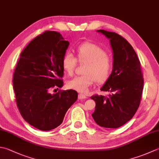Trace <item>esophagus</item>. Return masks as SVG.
<instances>
[{
	"label": "esophagus",
	"mask_w": 159,
	"mask_h": 159,
	"mask_svg": "<svg viewBox=\"0 0 159 159\" xmlns=\"http://www.w3.org/2000/svg\"><path fill=\"white\" fill-rule=\"evenodd\" d=\"M86 98H87V96L85 95H84L83 94H79V99H80V100H82V99H85Z\"/></svg>",
	"instance_id": "1"
}]
</instances>
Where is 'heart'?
<instances>
[{"instance_id":"heart-1","label":"heart","mask_w":159,"mask_h":159,"mask_svg":"<svg viewBox=\"0 0 159 159\" xmlns=\"http://www.w3.org/2000/svg\"><path fill=\"white\" fill-rule=\"evenodd\" d=\"M76 59L80 64H85L83 68L84 75L79 76L69 80L68 88L85 94L96 81L105 83L110 75L112 62L101 47L94 43H84L76 50ZM76 59L70 54L63 58V67L68 75L72 76L76 66Z\"/></svg>"}]
</instances>
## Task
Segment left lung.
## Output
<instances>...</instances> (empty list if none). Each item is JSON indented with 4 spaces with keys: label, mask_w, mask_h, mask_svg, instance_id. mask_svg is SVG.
<instances>
[{
    "label": "left lung",
    "mask_w": 159,
    "mask_h": 159,
    "mask_svg": "<svg viewBox=\"0 0 159 159\" xmlns=\"http://www.w3.org/2000/svg\"><path fill=\"white\" fill-rule=\"evenodd\" d=\"M110 39L113 52V69L101 88L107 96H91L96 102L92 114L96 124L106 128H118L134 116L141 102L143 79L137 54L127 40L115 32L97 30Z\"/></svg>",
    "instance_id": "left-lung-1"
}]
</instances>
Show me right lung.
Returning a JSON list of instances; mask_svg holds the SVG:
<instances>
[{"label":"right lung","mask_w":159,"mask_h":159,"mask_svg":"<svg viewBox=\"0 0 159 159\" xmlns=\"http://www.w3.org/2000/svg\"><path fill=\"white\" fill-rule=\"evenodd\" d=\"M69 45L60 33L46 31L23 49L16 67L17 107L25 120L38 129L48 131L60 125L78 98L73 89L50 93L63 85V58Z\"/></svg>","instance_id":"right-lung-1"}]
</instances>
